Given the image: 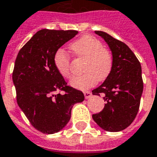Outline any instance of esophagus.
Listing matches in <instances>:
<instances>
[{
  "mask_svg": "<svg viewBox=\"0 0 157 157\" xmlns=\"http://www.w3.org/2000/svg\"><path fill=\"white\" fill-rule=\"evenodd\" d=\"M84 97L86 99H87V98H90L91 97H92V92H84Z\"/></svg>",
  "mask_w": 157,
  "mask_h": 157,
  "instance_id": "obj_1",
  "label": "esophagus"
}]
</instances>
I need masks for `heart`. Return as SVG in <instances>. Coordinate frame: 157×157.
Listing matches in <instances>:
<instances>
[{
  "label": "heart",
  "instance_id": "obj_1",
  "mask_svg": "<svg viewBox=\"0 0 157 157\" xmlns=\"http://www.w3.org/2000/svg\"><path fill=\"white\" fill-rule=\"evenodd\" d=\"M75 56L85 59L82 67L84 74L73 77L70 84L80 90L92 87L97 81L102 82L109 77L113 67V57L102 42L92 35H84L70 45ZM57 70L64 78L71 76V58L67 52L59 49L54 57Z\"/></svg>",
  "mask_w": 157,
  "mask_h": 157
}]
</instances>
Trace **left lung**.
Returning <instances> with one entry per match:
<instances>
[{
  "instance_id": "1",
  "label": "left lung",
  "mask_w": 157,
  "mask_h": 157,
  "mask_svg": "<svg viewBox=\"0 0 157 157\" xmlns=\"http://www.w3.org/2000/svg\"><path fill=\"white\" fill-rule=\"evenodd\" d=\"M112 52L113 67L109 77L93 95H103L105 106L92 119L108 132L124 130L133 123L138 114L143 90L140 62L130 48L123 42L102 31H95Z\"/></svg>"
}]
</instances>
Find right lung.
Wrapping results in <instances>:
<instances>
[{
    "mask_svg": "<svg viewBox=\"0 0 157 157\" xmlns=\"http://www.w3.org/2000/svg\"><path fill=\"white\" fill-rule=\"evenodd\" d=\"M76 34L75 30L42 29L19 50L14 62L17 103L43 133L61 130L70 120L73 105L84 100L81 91L67 85L54 63L57 50Z\"/></svg>",
    "mask_w": 157,
    "mask_h": 157,
    "instance_id": "obj_1",
    "label": "right lung"
}]
</instances>
